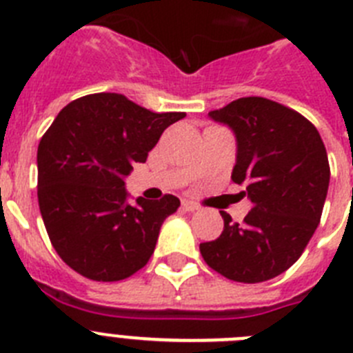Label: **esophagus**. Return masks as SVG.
Listing matches in <instances>:
<instances>
[{
  "instance_id": "34e87169",
  "label": "esophagus",
  "mask_w": 353,
  "mask_h": 353,
  "mask_svg": "<svg viewBox=\"0 0 353 353\" xmlns=\"http://www.w3.org/2000/svg\"><path fill=\"white\" fill-rule=\"evenodd\" d=\"M182 208L185 212H196L198 210V205H194L192 201H187V199H183L182 201Z\"/></svg>"
}]
</instances>
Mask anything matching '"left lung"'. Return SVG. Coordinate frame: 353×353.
<instances>
[{
	"mask_svg": "<svg viewBox=\"0 0 353 353\" xmlns=\"http://www.w3.org/2000/svg\"><path fill=\"white\" fill-rule=\"evenodd\" d=\"M208 117L235 134L232 180L252 208L244 224L221 212L223 233L199 251L232 281H267L301 258L320 223L330 180L325 145L310 120L263 97H242Z\"/></svg>",
	"mask_w": 353,
	"mask_h": 353,
	"instance_id": "obj_1",
	"label": "left lung"
}]
</instances>
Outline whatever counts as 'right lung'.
Listing matches in <instances>:
<instances>
[{
  "label": "right lung",
  "mask_w": 353,
  "mask_h": 353,
  "mask_svg": "<svg viewBox=\"0 0 353 353\" xmlns=\"http://www.w3.org/2000/svg\"><path fill=\"white\" fill-rule=\"evenodd\" d=\"M185 113H152L120 93L61 109L37 152L39 207L61 260L93 281H120L148 263L180 199L127 201L125 176Z\"/></svg>",
  "instance_id": "right-lung-1"
}]
</instances>
